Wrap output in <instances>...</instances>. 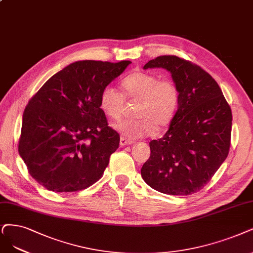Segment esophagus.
Returning a JSON list of instances; mask_svg holds the SVG:
<instances>
[{
	"mask_svg": "<svg viewBox=\"0 0 253 253\" xmlns=\"http://www.w3.org/2000/svg\"><path fill=\"white\" fill-rule=\"evenodd\" d=\"M133 144V141H131V139H128L126 137H121L120 138V145L121 146H127V145H132Z\"/></svg>",
	"mask_w": 253,
	"mask_h": 253,
	"instance_id": "1",
	"label": "esophagus"
}]
</instances>
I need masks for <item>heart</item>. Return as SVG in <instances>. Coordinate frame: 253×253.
Instances as JSON below:
<instances>
[{"instance_id": "obj_1", "label": "heart", "mask_w": 253, "mask_h": 253, "mask_svg": "<svg viewBox=\"0 0 253 253\" xmlns=\"http://www.w3.org/2000/svg\"><path fill=\"white\" fill-rule=\"evenodd\" d=\"M122 93L110 85L101 90L99 106L103 114L119 121L124 114L125 101L136 102L131 120L122 121L114 128L131 138L144 137L169 127L180 103V91L171 79H161L152 73L135 72L121 81Z\"/></svg>"}]
</instances>
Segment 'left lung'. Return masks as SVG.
Listing matches in <instances>:
<instances>
[{"instance_id": "left-lung-1", "label": "left lung", "mask_w": 253, "mask_h": 253, "mask_svg": "<svg viewBox=\"0 0 253 253\" xmlns=\"http://www.w3.org/2000/svg\"><path fill=\"white\" fill-rule=\"evenodd\" d=\"M153 68L172 74L180 103L169 130L149 144L151 154L142 167V177L161 193L191 195L203 189L226 160L231 109L216 80L199 65L164 55L144 65L145 70Z\"/></svg>"}]
</instances>
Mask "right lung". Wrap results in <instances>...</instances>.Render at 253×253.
Segmentation results:
<instances>
[{
	"mask_svg": "<svg viewBox=\"0 0 253 253\" xmlns=\"http://www.w3.org/2000/svg\"><path fill=\"white\" fill-rule=\"evenodd\" d=\"M130 63L73 62L28 102L18 153L29 174L46 190L78 192L102 177L120 135L100 109V93Z\"/></svg>",
	"mask_w": 253,
	"mask_h": 253,
	"instance_id": "obj_1",
	"label": "right lung"
}]
</instances>
